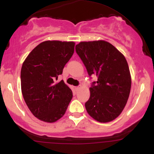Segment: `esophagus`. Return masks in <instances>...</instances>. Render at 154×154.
I'll return each instance as SVG.
<instances>
[{"label":"esophagus","instance_id":"obj_1","mask_svg":"<svg viewBox=\"0 0 154 154\" xmlns=\"http://www.w3.org/2000/svg\"><path fill=\"white\" fill-rule=\"evenodd\" d=\"M79 89H80V87H79V86H77V87H75V90L76 91H79Z\"/></svg>","mask_w":154,"mask_h":154}]
</instances>
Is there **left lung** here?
Masks as SVG:
<instances>
[{"mask_svg": "<svg viewBox=\"0 0 154 154\" xmlns=\"http://www.w3.org/2000/svg\"><path fill=\"white\" fill-rule=\"evenodd\" d=\"M75 49L88 75L98 77L90 88L87 112L99 122L113 121L125 109L131 88V75L125 56L102 40L80 42Z\"/></svg>", "mask_w": 154, "mask_h": 154, "instance_id": "left-lung-1", "label": "left lung"}]
</instances>
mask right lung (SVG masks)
Here are the masks:
<instances>
[{
  "instance_id": "right-lung-1",
  "label": "right lung",
  "mask_w": 154,
  "mask_h": 154,
  "mask_svg": "<svg viewBox=\"0 0 154 154\" xmlns=\"http://www.w3.org/2000/svg\"><path fill=\"white\" fill-rule=\"evenodd\" d=\"M75 42L46 40L29 53L21 69L24 101L35 117L53 123L64 115L72 90L63 80L55 82L75 51Z\"/></svg>"
}]
</instances>
